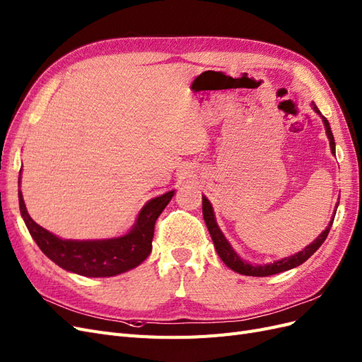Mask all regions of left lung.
<instances>
[{
	"label": "left lung",
	"instance_id": "1",
	"mask_svg": "<svg viewBox=\"0 0 362 362\" xmlns=\"http://www.w3.org/2000/svg\"><path fill=\"white\" fill-rule=\"evenodd\" d=\"M311 107H313V110L317 115H319L322 117V120H323V125H325V129H326V136H327V139H329L331 152L335 156V140H334V136H332L331 125H329V122H327V119L325 116H322L320 110H319V108H317V105L314 103H311ZM337 206H338V202H337ZM337 206H335L334 216L331 217V222H329V225L326 226L325 231L319 237H317L311 245H308L306 247H303L302 250H299L298 254L286 257V258H282V259H276V261H273V262H269V264H250V262L243 259L233 249L231 243L228 242L226 237L223 235V233L221 231V228H218V225L216 222V216H214V210H213L211 202L208 201L205 196H202L204 221L206 223L208 233H210V235L213 238V243H214V247L217 250V255L221 257V259L225 262V264L229 269L240 273V275H246V276H270V275H276V273L287 272L290 269H294V267L303 264V262L308 259L314 254V252L323 245L327 234H329L332 222H334V217H335V213H337Z\"/></svg>",
	"mask_w": 362,
	"mask_h": 362
}]
</instances>
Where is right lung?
<instances>
[{
    "label": "right lung",
    "mask_w": 362,
    "mask_h": 362,
    "mask_svg": "<svg viewBox=\"0 0 362 362\" xmlns=\"http://www.w3.org/2000/svg\"><path fill=\"white\" fill-rule=\"evenodd\" d=\"M21 173L23 168L19 172V185ZM173 194L175 190H170L148 201L139 211L133 228L124 235L101 240H66L33 221L25 208L23 192L18 190L21 216L40 250L59 267L87 278L116 276L141 264L151 254L156 221Z\"/></svg>",
    "instance_id": "right-lung-1"
}]
</instances>
